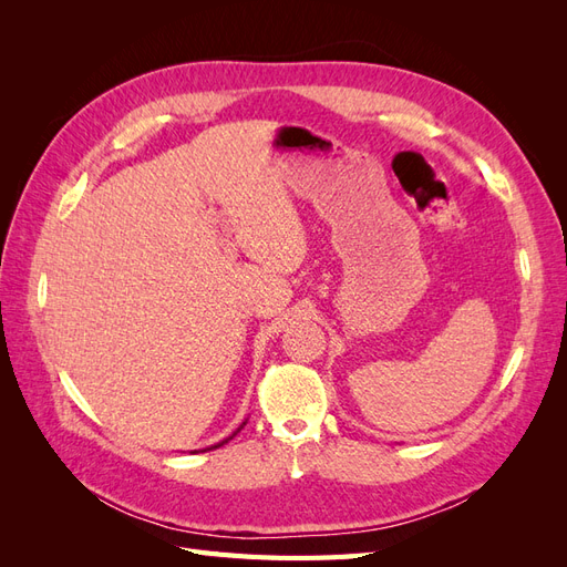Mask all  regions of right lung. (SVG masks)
Here are the masks:
<instances>
[{"label":"right lung","instance_id":"right-lung-1","mask_svg":"<svg viewBox=\"0 0 567 567\" xmlns=\"http://www.w3.org/2000/svg\"><path fill=\"white\" fill-rule=\"evenodd\" d=\"M244 425H246V421H244V423H241V425H238V427H236V431H234V433H231V435H229V437H225V440H221V442H217V444H213V447H205V450H203V452H210V450H217V447H221V444H227V442H229V440H234V437H236V433H241V427H244Z\"/></svg>","mask_w":567,"mask_h":567}]
</instances>
